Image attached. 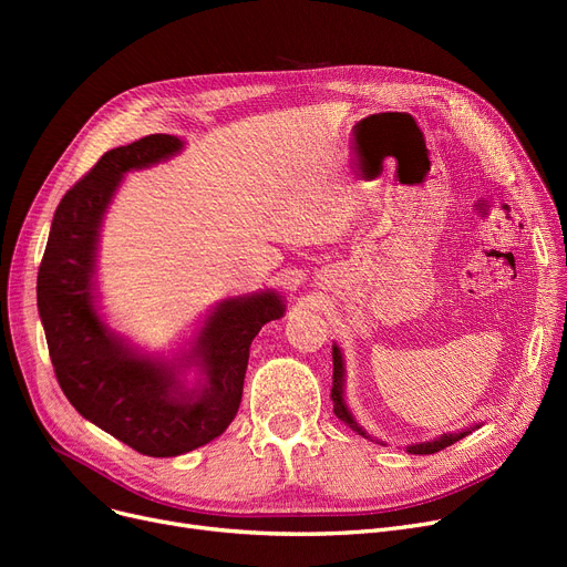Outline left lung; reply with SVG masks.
Masks as SVG:
<instances>
[{"instance_id":"1","label":"left lung","mask_w":567,"mask_h":567,"mask_svg":"<svg viewBox=\"0 0 567 567\" xmlns=\"http://www.w3.org/2000/svg\"><path fill=\"white\" fill-rule=\"evenodd\" d=\"M342 381H344V368H342V353L340 349L333 344V389H331V400H333V413L338 415V419L349 425L353 432H359L365 436V432L353 423L349 409L344 406V400H342ZM468 434V430L464 432H457V434H443L441 439L436 441H427V443H415V445H409V453L411 455H432V453H439L443 449H449V445H453L455 441L464 439Z\"/></svg>"}]
</instances>
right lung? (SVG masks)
I'll list each match as a JSON object with an SVG mask.
<instances>
[{"label": "right lung", "mask_w": 567, "mask_h": 567, "mask_svg": "<svg viewBox=\"0 0 567 567\" xmlns=\"http://www.w3.org/2000/svg\"><path fill=\"white\" fill-rule=\"evenodd\" d=\"M182 148L174 135H146L103 154L59 202L39 266L37 301L54 377L80 415L146 457H176L220 436L241 404L250 344L285 308L274 291L231 299L206 319L193 355L206 374L186 393L174 372L137 359L114 340L94 308L99 227L124 172Z\"/></svg>", "instance_id": "obj_1"}]
</instances>
